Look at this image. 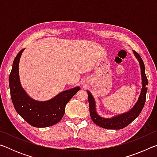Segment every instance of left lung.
I'll use <instances>...</instances> for the list:
<instances>
[{"label":"left lung","mask_w":157,"mask_h":157,"mask_svg":"<svg viewBox=\"0 0 157 157\" xmlns=\"http://www.w3.org/2000/svg\"><path fill=\"white\" fill-rule=\"evenodd\" d=\"M135 56L139 60L140 70H141L142 82L143 87L141 92L139 95V100H138L136 105L134 106L131 110L127 111V113L121 114V115L117 116L111 118H104L98 115L95 111V104L94 97L92 96L91 93L88 92V99L89 104V112L91 116V120L94 121L95 124L101 127L107 129H121L124 127H127L128 124L134 121L136 119L140 113L141 112L143 107H144L145 100H146V93L147 90V79L145 72V65L143 62V59L139 55V53L134 50Z\"/></svg>","instance_id":"obj_1"}]
</instances>
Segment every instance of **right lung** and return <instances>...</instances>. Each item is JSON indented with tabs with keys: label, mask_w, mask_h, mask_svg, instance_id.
Instances as JSON below:
<instances>
[{
	"label": "right lung",
	"mask_w": 157,
	"mask_h": 157,
	"mask_svg": "<svg viewBox=\"0 0 157 157\" xmlns=\"http://www.w3.org/2000/svg\"><path fill=\"white\" fill-rule=\"evenodd\" d=\"M23 50L16 56L9 77L12 103L17 112L30 125L35 127L52 126L62 120L66 104L80 87L66 90L51 100L44 102L32 99L21 86L18 75V63Z\"/></svg>",
	"instance_id": "obj_1"
}]
</instances>
